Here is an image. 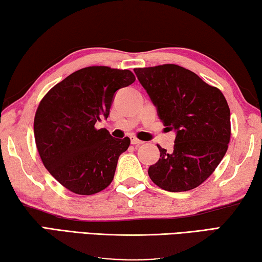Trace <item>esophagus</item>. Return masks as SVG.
<instances>
[{"mask_svg":"<svg viewBox=\"0 0 262 262\" xmlns=\"http://www.w3.org/2000/svg\"><path fill=\"white\" fill-rule=\"evenodd\" d=\"M143 143H144V141L139 140L138 138H136V137H131V144H132V145L138 146V145H141Z\"/></svg>","mask_w":262,"mask_h":262,"instance_id":"obj_1","label":"esophagus"}]
</instances>
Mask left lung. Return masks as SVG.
I'll return each instance as SVG.
<instances>
[{"label":"left lung","mask_w":262,"mask_h":262,"mask_svg":"<svg viewBox=\"0 0 262 262\" xmlns=\"http://www.w3.org/2000/svg\"><path fill=\"white\" fill-rule=\"evenodd\" d=\"M135 72L164 126L176 131L173 149H160L148 168L154 184L169 192L195 189L221 162L230 141V109L217 87L176 64L137 68Z\"/></svg>","instance_id":"8db88e82"}]
</instances>
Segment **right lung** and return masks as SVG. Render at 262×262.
<instances>
[{
    "mask_svg": "<svg viewBox=\"0 0 262 262\" xmlns=\"http://www.w3.org/2000/svg\"><path fill=\"white\" fill-rule=\"evenodd\" d=\"M135 80L130 70L87 67L40 101L34 116L36 148L50 175L69 191L91 195L113 182L119 155L131 141L113 138L95 123L108 117L115 92Z\"/></svg>",
    "mask_w": 262,
    "mask_h": 262,
    "instance_id": "1",
    "label": "right lung"
}]
</instances>
